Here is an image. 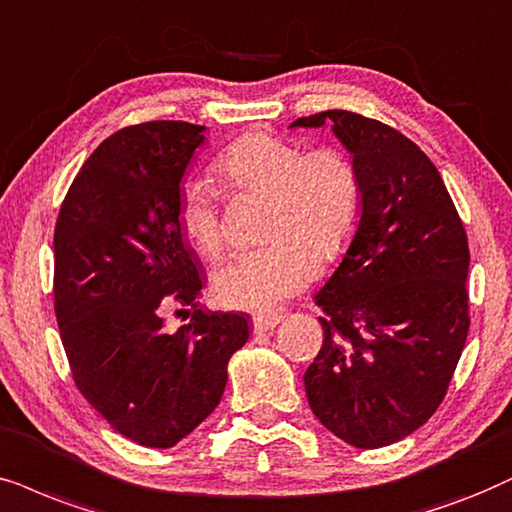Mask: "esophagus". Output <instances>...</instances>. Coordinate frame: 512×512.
Segmentation results:
<instances>
[{
    "mask_svg": "<svg viewBox=\"0 0 512 512\" xmlns=\"http://www.w3.org/2000/svg\"><path fill=\"white\" fill-rule=\"evenodd\" d=\"M278 323H281V316L278 314H257L255 319H252V328H255V333H264L274 331Z\"/></svg>",
    "mask_w": 512,
    "mask_h": 512,
    "instance_id": "esophagus-1",
    "label": "esophagus"
}]
</instances>
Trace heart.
I'll return each instance as SVG.
<instances>
[{"label": "heart", "mask_w": 512, "mask_h": 512, "mask_svg": "<svg viewBox=\"0 0 512 512\" xmlns=\"http://www.w3.org/2000/svg\"><path fill=\"white\" fill-rule=\"evenodd\" d=\"M215 172L226 186L269 198V245L236 255L215 271L212 293L229 309L264 312L293 295L316 269L338 260L352 241L361 210L354 165L335 148H307L267 132H248L224 146ZM177 229L200 255L222 248L219 198L193 179L177 200Z\"/></svg>", "instance_id": "obj_1"}]
</instances>
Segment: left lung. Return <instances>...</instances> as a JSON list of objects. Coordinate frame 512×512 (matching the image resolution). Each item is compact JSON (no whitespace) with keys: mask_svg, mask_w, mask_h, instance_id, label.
I'll return each instance as SVG.
<instances>
[{"mask_svg":"<svg viewBox=\"0 0 512 512\" xmlns=\"http://www.w3.org/2000/svg\"><path fill=\"white\" fill-rule=\"evenodd\" d=\"M345 146L361 215L314 300L323 345L304 373L314 416L357 449L394 444L442 404L468 338V238L437 167L397 129L349 111L297 118Z\"/></svg>","mask_w":512,"mask_h":512,"instance_id":"obj_1","label":"left lung"}]
</instances>
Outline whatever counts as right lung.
<instances>
[{
	"mask_svg": "<svg viewBox=\"0 0 512 512\" xmlns=\"http://www.w3.org/2000/svg\"><path fill=\"white\" fill-rule=\"evenodd\" d=\"M205 127L155 120L108 137L77 172L54 231V307L77 390L113 430L170 449L217 409L250 316L208 312L203 264L177 229ZM167 306L194 307L167 332Z\"/></svg>",
	"mask_w": 512,
	"mask_h": 512,
	"instance_id": "right-lung-1",
	"label": "right lung"
}]
</instances>
